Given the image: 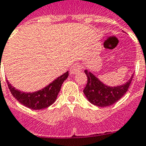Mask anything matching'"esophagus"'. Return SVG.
<instances>
[{"mask_svg": "<svg viewBox=\"0 0 146 146\" xmlns=\"http://www.w3.org/2000/svg\"><path fill=\"white\" fill-rule=\"evenodd\" d=\"M82 70V65L78 63H76L73 65H72V67L70 69V75H74L76 74L77 73L80 72Z\"/></svg>", "mask_w": 146, "mask_h": 146, "instance_id": "esophagus-1", "label": "esophagus"}]
</instances>
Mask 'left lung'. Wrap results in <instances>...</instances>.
Instances as JSON below:
<instances>
[{"mask_svg":"<svg viewBox=\"0 0 146 146\" xmlns=\"http://www.w3.org/2000/svg\"><path fill=\"white\" fill-rule=\"evenodd\" d=\"M87 76V83L84 90V93L92 104L101 107L114 104L121 98L127 92L132 81L133 75L125 84L121 85H106L99 78L87 70H84Z\"/></svg>","mask_w":146,"mask_h":146,"instance_id":"left-lung-1","label":"left lung"}]
</instances>
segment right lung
Here are the masks:
<instances>
[{"label":"right lung","mask_w":146,"mask_h":146,"mask_svg":"<svg viewBox=\"0 0 146 146\" xmlns=\"http://www.w3.org/2000/svg\"><path fill=\"white\" fill-rule=\"evenodd\" d=\"M68 77V71L56 78L42 90L34 92H21L15 89L7 80V84L12 96L21 104L31 110H40L50 106L55 102L63 82Z\"/></svg>","instance_id":"right-lung-1"}]
</instances>
